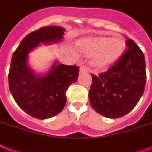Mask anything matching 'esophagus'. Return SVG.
I'll use <instances>...</instances> for the list:
<instances>
[{
    "mask_svg": "<svg viewBox=\"0 0 152 152\" xmlns=\"http://www.w3.org/2000/svg\"><path fill=\"white\" fill-rule=\"evenodd\" d=\"M88 70H87V68H85L84 66H82V67L80 68V73H84V72H87Z\"/></svg>",
    "mask_w": 152,
    "mask_h": 152,
    "instance_id": "obj_1",
    "label": "esophagus"
}]
</instances>
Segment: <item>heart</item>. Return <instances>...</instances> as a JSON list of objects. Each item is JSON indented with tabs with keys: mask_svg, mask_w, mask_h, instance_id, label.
<instances>
[{
	"mask_svg": "<svg viewBox=\"0 0 152 152\" xmlns=\"http://www.w3.org/2000/svg\"><path fill=\"white\" fill-rule=\"evenodd\" d=\"M79 52L91 56V64L97 69L109 67L119 59L126 48L123 37H96L80 39L76 42Z\"/></svg>",
	"mask_w": 152,
	"mask_h": 152,
	"instance_id": "b5f03b06",
	"label": "heart"
}]
</instances>
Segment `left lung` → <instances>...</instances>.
<instances>
[{"instance_id": "8db88e82", "label": "left lung", "mask_w": 152, "mask_h": 152, "mask_svg": "<svg viewBox=\"0 0 152 152\" xmlns=\"http://www.w3.org/2000/svg\"><path fill=\"white\" fill-rule=\"evenodd\" d=\"M127 50L104 73L92 75L89 91L91 107L103 116L115 119L128 114L137 105L146 83L144 55L131 39Z\"/></svg>"}]
</instances>
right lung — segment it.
Instances as JSON below:
<instances>
[{
	"mask_svg": "<svg viewBox=\"0 0 152 152\" xmlns=\"http://www.w3.org/2000/svg\"><path fill=\"white\" fill-rule=\"evenodd\" d=\"M65 29L61 26L42 27L23 39L13 54L8 74L9 89L18 105L36 119H46L62 111L65 92L79 76V67L55 61L45 74L36 73L29 65V54L42 44L61 41Z\"/></svg>",
	"mask_w": 152,
	"mask_h": 152,
	"instance_id": "right-lung-1",
	"label": "right lung"
}]
</instances>
